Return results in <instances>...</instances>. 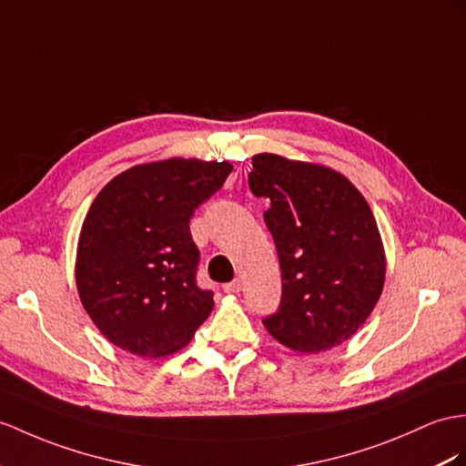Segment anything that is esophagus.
I'll return each mask as SVG.
<instances>
[{"label":"esophagus","instance_id":"esophagus-1","mask_svg":"<svg viewBox=\"0 0 466 466\" xmlns=\"http://www.w3.org/2000/svg\"><path fill=\"white\" fill-rule=\"evenodd\" d=\"M223 290H225V292H229V294L241 292V280H239V279H235V280H231V282H227V285H223Z\"/></svg>","mask_w":466,"mask_h":466}]
</instances>
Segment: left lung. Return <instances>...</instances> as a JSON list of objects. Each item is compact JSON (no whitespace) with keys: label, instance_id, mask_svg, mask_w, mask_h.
Instances as JSON below:
<instances>
[{"label":"left lung","instance_id":"obj_1","mask_svg":"<svg viewBox=\"0 0 466 466\" xmlns=\"http://www.w3.org/2000/svg\"><path fill=\"white\" fill-rule=\"evenodd\" d=\"M248 187L267 198L263 213L275 239L282 297L263 320L294 351L319 354L346 342L368 320L385 282L376 218L356 186L336 169L253 156Z\"/></svg>","mask_w":466,"mask_h":466}]
</instances>
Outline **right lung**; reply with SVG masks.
I'll use <instances>...</instances> for the list:
<instances>
[{
    "label": "right lung",
    "mask_w": 466,
    "mask_h": 466,
    "mask_svg": "<svg viewBox=\"0 0 466 466\" xmlns=\"http://www.w3.org/2000/svg\"><path fill=\"white\" fill-rule=\"evenodd\" d=\"M233 166L169 157L134 166L100 189L76 247V290L110 344L142 358L181 350L213 310L198 287L189 219Z\"/></svg>",
    "instance_id": "1"
}]
</instances>
